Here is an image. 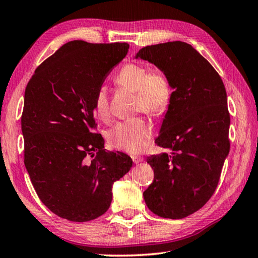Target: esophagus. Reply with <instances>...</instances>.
Returning <instances> with one entry per match:
<instances>
[{"mask_svg":"<svg viewBox=\"0 0 258 258\" xmlns=\"http://www.w3.org/2000/svg\"><path fill=\"white\" fill-rule=\"evenodd\" d=\"M133 160H134L135 164H139V162L144 160V158L141 156H133Z\"/></svg>","mask_w":258,"mask_h":258,"instance_id":"esophagus-1","label":"esophagus"}]
</instances>
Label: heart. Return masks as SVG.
<instances>
[{"mask_svg": "<svg viewBox=\"0 0 258 258\" xmlns=\"http://www.w3.org/2000/svg\"><path fill=\"white\" fill-rule=\"evenodd\" d=\"M115 83L137 92L136 110L150 114H162L169 107L171 87L160 71H150L137 63H128L115 76ZM93 111L99 119L110 118V97L106 86H100L92 100ZM152 125L146 119L136 117L115 123L107 133L109 143L118 149L138 154L150 145Z\"/></svg>", "mask_w": 258, "mask_h": 258, "instance_id": "obj_1", "label": "heart"}]
</instances>
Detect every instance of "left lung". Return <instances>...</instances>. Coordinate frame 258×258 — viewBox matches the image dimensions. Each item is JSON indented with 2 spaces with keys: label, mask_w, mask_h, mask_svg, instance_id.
I'll use <instances>...</instances> for the list:
<instances>
[{
  "label": "left lung",
  "mask_w": 258,
  "mask_h": 258,
  "mask_svg": "<svg viewBox=\"0 0 258 258\" xmlns=\"http://www.w3.org/2000/svg\"><path fill=\"white\" fill-rule=\"evenodd\" d=\"M138 57L164 72L173 89L156 139L171 152L147 158L155 178L145 202L160 217L185 218L213 196L228 156L227 94L217 71L186 42L145 46Z\"/></svg>",
  "instance_id": "left-lung-1"
}]
</instances>
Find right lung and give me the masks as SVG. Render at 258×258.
<instances>
[{
    "mask_svg": "<svg viewBox=\"0 0 258 258\" xmlns=\"http://www.w3.org/2000/svg\"><path fill=\"white\" fill-rule=\"evenodd\" d=\"M127 43L63 44L36 68L21 118L24 165L41 202L61 218L89 222L107 212L112 185L133 167L120 151L104 149L94 134L92 100Z\"/></svg>",
    "mask_w": 258,
    "mask_h": 258,
    "instance_id": "1",
    "label": "right lung"
}]
</instances>
